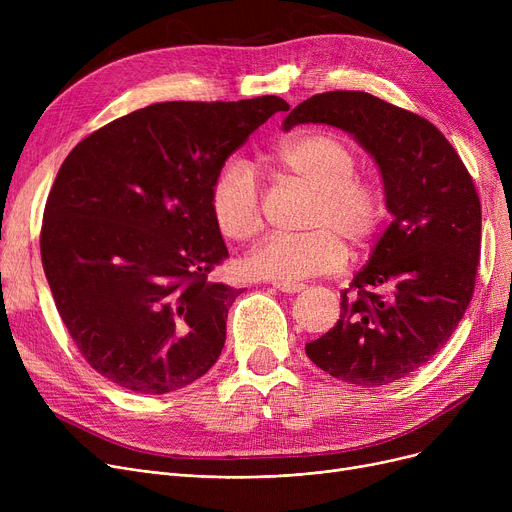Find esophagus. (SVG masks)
<instances>
[{
	"mask_svg": "<svg viewBox=\"0 0 512 512\" xmlns=\"http://www.w3.org/2000/svg\"><path fill=\"white\" fill-rule=\"evenodd\" d=\"M274 288L280 290V292H286V294H297L305 288V284H299V282H274Z\"/></svg>",
	"mask_w": 512,
	"mask_h": 512,
	"instance_id": "esophagus-1",
	"label": "esophagus"
}]
</instances>
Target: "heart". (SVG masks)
<instances>
[{
    "instance_id": "heart-1",
    "label": "heart",
    "mask_w": 512,
    "mask_h": 512,
    "mask_svg": "<svg viewBox=\"0 0 512 512\" xmlns=\"http://www.w3.org/2000/svg\"><path fill=\"white\" fill-rule=\"evenodd\" d=\"M286 180L315 195L303 236H270L245 259L249 276L274 282H297L330 274L353 249L367 247L388 218L382 186L357 172V155L330 132H299L270 155ZM209 209L218 230L236 242L251 240L263 226L259 188L253 174L230 164L211 186Z\"/></svg>"
}]
</instances>
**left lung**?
Segmentation results:
<instances>
[{
    "instance_id": "1",
    "label": "left lung",
    "mask_w": 512,
    "mask_h": 512,
    "mask_svg": "<svg viewBox=\"0 0 512 512\" xmlns=\"http://www.w3.org/2000/svg\"><path fill=\"white\" fill-rule=\"evenodd\" d=\"M309 122L348 132L375 159L394 220L340 294L336 326L305 351L342 382L386 386L432 359L463 319L477 276L481 203L459 153L413 112L363 91H328L299 103L282 126Z\"/></svg>"
}]
</instances>
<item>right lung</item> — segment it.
I'll use <instances>...</instances> for the list:
<instances>
[{"label": "right lung", "mask_w": 512, "mask_h": 512, "mask_svg": "<svg viewBox=\"0 0 512 512\" xmlns=\"http://www.w3.org/2000/svg\"><path fill=\"white\" fill-rule=\"evenodd\" d=\"M276 95L166 101L80 141L53 182L41 261L76 348L124 390L168 394L205 375L242 288L207 276L228 257L209 195Z\"/></svg>", "instance_id": "add662e5"}]
</instances>
